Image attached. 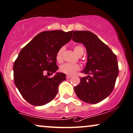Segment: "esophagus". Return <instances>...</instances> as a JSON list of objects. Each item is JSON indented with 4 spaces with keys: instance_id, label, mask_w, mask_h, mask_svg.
<instances>
[{
    "instance_id": "34e87169",
    "label": "esophagus",
    "mask_w": 133,
    "mask_h": 133,
    "mask_svg": "<svg viewBox=\"0 0 133 133\" xmlns=\"http://www.w3.org/2000/svg\"><path fill=\"white\" fill-rule=\"evenodd\" d=\"M71 78V76H70V75H66V79H70V78Z\"/></svg>"
}]
</instances>
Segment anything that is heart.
Wrapping results in <instances>:
<instances>
[{"mask_svg": "<svg viewBox=\"0 0 133 133\" xmlns=\"http://www.w3.org/2000/svg\"><path fill=\"white\" fill-rule=\"evenodd\" d=\"M65 47H62L58 50L56 55L57 62H62L63 60V55L65 51ZM74 51L78 56H82L84 54V48L81 45H76L74 47ZM80 70V66L78 65H73L70 63H65L60 67V71L66 75H71Z\"/></svg>", "mask_w": 133, "mask_h": 133, "instance_id": "obj_1", "label": "heart"}]
</instances>
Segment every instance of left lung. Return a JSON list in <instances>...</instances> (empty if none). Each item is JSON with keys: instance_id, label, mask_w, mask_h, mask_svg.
I'll list each match as a JSON object with an SVG mask.
<instances>
[{"instance_id": "left-lung-1", "label": "left lung", "mask_w": 133, "mask_h": 133, "mask_svg": "<svg viewBox=\"0 0 133 133\" xmlns=\"http://www.w3.org/2000/svg\"><path fill=\"white\" fill-rule=\"evenodd\" d=\"M73 41L82 43L86 49L87 63L74 88L76 96L88 104H97L112 93L118 75L117 56L96 34L88 31H73Z\"/></svg>"}]
</instances>
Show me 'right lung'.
I'll return each mask as SVG.
<instances>
[{"mask_svg":"<svg viewBox=\"0 0 133 133\" xmlns=\"http://www.w3.org/2000/svg\"><path fill=\"white\" fill-rule=\"evenodd\" d=\"M73 31L41 32L21 50L14 62V82L30 104L41 106L50 102L56 96L59 84L66 79L63 73L57 72L52 78L44 73L53 74L58 70L57 53L71 40Z\"/></svg>","mask_w":133,"mask_h":133,"instance_id":"add662e5","label":"right lung"}]
</instances>
